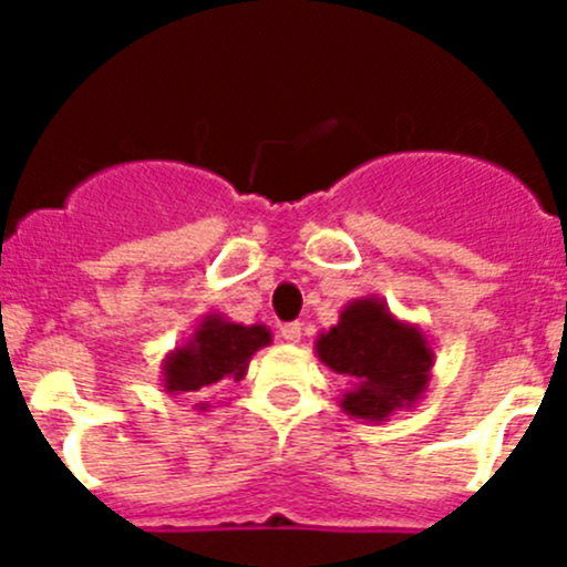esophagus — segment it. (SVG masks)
<instances>
[{
	"instance_id": "obj_1",
	"label": "esophagus",
	"mask_w": 567,
	"mask_h": 567,
	"mask_svg": "<svg viewBox=\"0 0 567 567\" xmlns=\"http://www.w3.org/2000/svg\"><path fill=\"white\" fill-rule=\"evenodd\" d=\"M280 338L287 340V343H300V323H298V320H292V323H284V327H280Z\"/></svg>"
}]
</instances>
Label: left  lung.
<instances>
[{
  "label": "left lung",
  "instance_id": "1",
  "mask_svg": "<svg viewBox=\"0 0 567 567\" xmlns=\"http://www.w3.org/2000/svg\"><path fill=\"white\" fill-rule=\"evenodd\" d=\"M315 354L349 380L338 403L363 423L378 425L400 409H414L432 383L434 349L425 332L374 295L349 300L338 323L318 334Z\"/></svg>",
  "mask_w": 567,
  "mask_h": 567
}]
</instances>
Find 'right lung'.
Instances as JSON below:
<instances>
[{
  "instance_id": "right-lung-1",
  "label": "right lung",
  "mask_w": 567,
  "mask_h": 567,
  "mask_svg": "<svg viewBox=\"0 0 567 567\" xmlns=\"http://www.w3.org/2000/svg\"><path fill=\"white\" fill-rule=\"evenodd\" d=\"M269 343L272 332L264 323L244 327L218 312H207L182 346L164 354V392L207 398L218 383L247 378L252 354ZM195 412H209V400L195 403Z\"/></svg>"
}]
</instances>
